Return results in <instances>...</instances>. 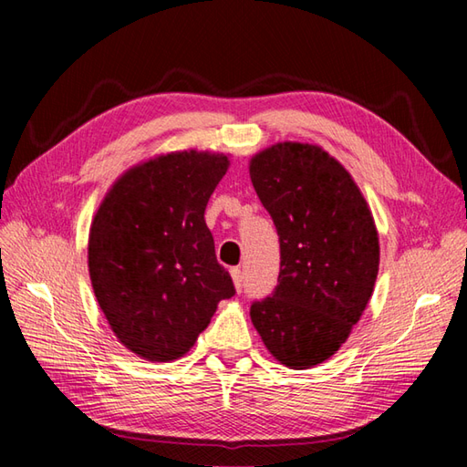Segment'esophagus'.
I'll return each mask as SVG.
<instances>
[{"instance_id": "obj_1", "label": "esophagus", "mask_w": 467, "mask_h": 467, "mask_svg": "<svg viewBox=\"0 0 467 467\" xmlns=\"http://www.w3.org/2000/svg\"><path fill=\"white\" fill-rule=\"evenodd\" d=\"M231 276H233L236 293H241L243 291V271L239 269V266H234V269H231Z\"/></svg>"}]
</instances>
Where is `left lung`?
Here are the masks:
<instances>
[{"label":"left lung","instance_id":"1","mask_svg":"<svg viewBox=\"0 0 467 467\" xmlns=\"http://www.w3.org/2000/svg\"><path fill=\"white\" fill-rule=\"evenodd\" d=\"M281 243L279 285L251 306L266 349L291 369L329 359L361 319L379 271L371 208L321 146L279 142L249 162Z\"/></svg>","mask_w":467,"mask_h":467}]
</instances>
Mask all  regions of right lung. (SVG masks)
I'll list each match as a JSON object with an SVG mask.
<instances>
[{
  "mask_svg": "<svg viewBox=\"0 0 467 467\" xmlns=\"http://www.w3.org/2000/svg\"><path fill=\"white\" fill-rule=\"evenodd\" d=\"M228 166L223 152L152 156L118 178L92 218L88 271L96 301L118 341L146 361L181 359L218 303L234 295L204 223Z\"/></svg>",
  "mask_w": 467,
  "mask_h": 467,
  "instance_id": "right-lung-1",
  "label": "right lung"
}]
</instances>
